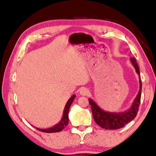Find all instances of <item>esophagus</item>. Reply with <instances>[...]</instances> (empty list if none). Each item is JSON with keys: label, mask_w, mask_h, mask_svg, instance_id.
I'll return each mask as SVG.
<instances>
[{"label": "esophagus", "mask_w": 156, "mask_h": 156, "mask_svg": "<svg viewBox=\"0 0 156 156\" xmlns=\"http://www.w3.org/2000/svg\"><path fill=\"white\" fill-rule=\"evenodd\" d=\"M89 91L88 89L84 88H84H82L80 89V94L82 96H87V95L89 94Z\"/></svg>", "instance_id": "esophagus-1"}]
</instances>
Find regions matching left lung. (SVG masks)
<instances>
[{"label":"left lung","instance_id":"obj_1","mask_svg":"<svg viewBox=\"0 0 156 156\" xmlns=\"http://www.w3.org/2000/svg\"><path fill=\"white\" fill-rule=\"evenodd\" d=\"M131 62L135 68L136 72L139 75L140 90L138 91V95L136 96L131 107L129 110L126 112L119 113L105 112V111L102 110L93 100L89 99V104L91 105V111H92L94 119L95 122L103 129L110 130L121 129L125 125H126L127 123L131 122L137 115L138 108L140 106V97H141L142 82L140 78L139 68H138L136 59L134 57H132L131 58Z\"/></svg>","mask_w":156,"mask_h":156}]
</instances>
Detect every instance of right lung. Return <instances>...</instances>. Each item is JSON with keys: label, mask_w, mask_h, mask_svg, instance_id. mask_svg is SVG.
I'll use <instances>...</instances> for the list:
<instances>
[{"label": "right lung", "mask_w": 156, "mask_h": 156, "mask_svg": "<svg viewBox=\"0 0 156 156\" xmlns=\"http://www.w3.org/2000/svg\"><path fill=\"white\" fill-rule=\"evenodd\" d=\"M76 95H72L70 99L68 100L67 104H66L65 109H64L63 112V116L62 118L61 121L56 124L52 128H50V129H38V128H36V129H37L38 131L44 132V133H56V132H59L65 129V128L67 126L68 124V122H69V116H68V114H69V110L70 108V106L72 102H73L74 98H75Z\"/></svg>", "instance_id": "1"}]
</instances>
